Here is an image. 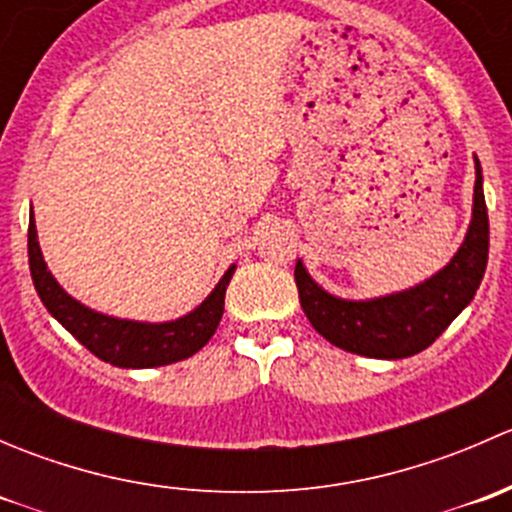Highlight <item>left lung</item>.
Listing matches in <instances>:
<instances>
[{"label": "left lung", "mask_w": 512, "mask_h": 512, "mask_svg": "<svg viewBox=\"0 0 512 512\" xmlns=\"http://www.w3.org/2000/svg\"><path fill=\"white\" fill-rule=\"evenodd\" d=\"M488 245V208L476 158L473 218L466 240L453 260L431 280L404 292L354 302L324 292L297 260L294 282L307 319L334 347L374 359H404L431 347L471 304L488 265Z\"/></svg>", "instance_id": "8db88e82"}]
</instances>
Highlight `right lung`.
<instances>
[{"mask_svg":"<svg viewBox=\"0 0 512 512\" xmlns=\"http://www.w3.org/2000/svg\"><path fill=\"white\" fill-rule=\"evenodd\" d=\"M29 270H32L36 294L49 309L51 317L66 332L74 334L91 354H96L106 364L121 366V369H148V366H165L188 359L210 342L223 319L225 289L230 285L235 265L225 272L223 280L200 307L175 322L160 324L106 317L66 294L54 280V275L46 270L39 240H36L34 218H29Z\"/></svg>","mask_w":512,"mask_h":512,"instance_id":"right-lung-1","label":"right lung"}]
</instances>
